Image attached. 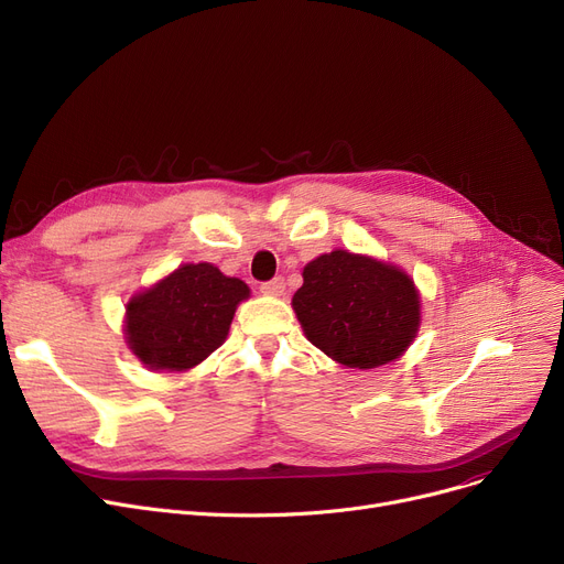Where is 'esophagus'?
Listing matches in <instances>:
<instances>
[{
	"instance_id": "1",
	"label": "esophagus",
	"mask_w": 564,
	"mask_h": 564,
	"mask_svg": "<svg viewBox=\"0 0 564 564\" xmlns=\"http://www.w3.org/2000/svg\"><path fill=\"white\" fill-rule=\"evenodd\" d=\"M260 290L264 292V295H283L285 281H283V276H274L272 281H264V283L260 285Z\"/></svg>"
}]
</instances>
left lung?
<instances>
[{
  "label": "left lung",
  "instance_id": "left-lung-1",
  "mask_svg": "<svg viewBox=\"0 0 564 564\" xmlns=\"http://www.w3.org/2000/svg\"><path fill=\"white\" fill-rule=\"evenodd\" d=\"M292 297L306 338L350 369H376L405 352L420 327V295L401 269L348 251L304 267Z\"/></svg>",
  "mask_w": 564,
  "mask_h": 564
}]
</instances>
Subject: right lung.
Segmentation results:
<instances>
[{
  "instance_id": "add662e5",
  "label": "right lung",
  "mask_w": 564,
  "mask_h": 564,
  "mask_svg": "<svg viewBox=\"0 0 564 564\" xmlns=\"http://www.w3.org/2000/svg\"><path fill=\"white\" fill-rule=\"evenodd\" d=\"M247 297L249 285L214 264H184L129 302V348L150 369H191L226 340L235 308Z\"/></svg>"
}]
</instances>
